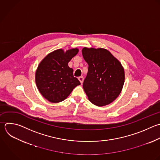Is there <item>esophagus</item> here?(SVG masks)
Instances as JSON below:
<instances>
[{
  "instance_id": "obj_1",
  "label": "esophagus",
  "mask_w": 160,
  "mask_h": 160,
  "mask_svg": "<svg viewBox=\"0 0 160 160\" xmlns=\"http://www.w3.org/2000/svg\"><path fill=\"white\" fill-rule=\"evenodd\" d=\"M78 79H79V81H80L81 84H82L83 81H84V78H83L82 76H80V77H79V78H78Z\"/></svg>"
}]
</instances>
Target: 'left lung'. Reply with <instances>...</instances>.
Returning a JSON list of instances; mask_svg holds the SVG:
<instances>
[{
  "label": "left lung",
  "instance_id": "8db88e82",
  "mask_svg": "<svg viewBox=\"0 0 160 160\" xmlns=\"http://www.w3.org/2000/svg\"><path fill=\"white\" fill-rule=\"evenodd\" d=\"M82 54L89 66L83 82L88 99L98 106L111 103L121 93L124 82L121 62L103 48H84Z\"/></svg>",
  "mask_w": 160,
  "mask_h": 160
}]
</instances>
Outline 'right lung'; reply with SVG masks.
<instances>
[{"instance_id": "1", "label": "right lung", "mask_w": 160, "mask_h": 160, "mask_svg": "<svg viewBox=\"0 0 160 160\" xmlns=\"http://www.w3.org/2000/svg\"><path fill=\"white\" fill-rule=\"evenodd\" d=\"M79 52L77 48L64 52L57 49L48 54L40 62L36 72V83L42 96L51 102L66 99L79 81L73 76L68 62Z\"/></svg>"}]
</instances>
